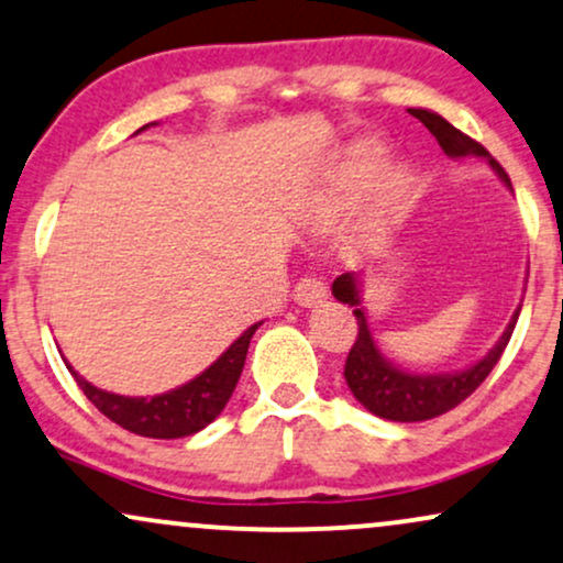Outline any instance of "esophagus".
I'll list each match as a JSON object with an SVG mask.
<instances>
[{
    "mask_svg": "<svg viewBox=\"0 0 563 563\" xmlns=\"http://www.w3.org/2000/svg\"><path fill=\"white\" fill-rule=\"evenodd\" d=\"M295 300L297 306H306V308L319 306V302L327 300V284L316 279V276H302L295 287Z\"/></svg>",
    "mask_w": 563,
    "mask_h": 563,
    "instance_id": "1",
    "label": "esophagus"
}]
</instances>
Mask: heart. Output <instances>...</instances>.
<instances>
[{"mask_svg":"<svg viewBox=\"0 0 563 563\" xmlns=\"http://www.w3.org/2000/svg\"><path fill=\"white\" fill-rule=\"evenodd\" d=\"M387 150L376 139H358L340 152L332 163L319 191V210L323 216H336L347 208L361 191H368L366 208L355 223V240L361 244L379 242L393 229V223L406 213L413 197V174L406 165H393L382 170Z\"/></svg>","mask_w":563,"mask_h":563,"instance_id":"1","label":"heart"}]
</instances>
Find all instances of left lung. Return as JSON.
<instances>
[{"label":"left lung","instance_id":"obj_1","mask_svg":"<svg viewBox=\"0 0 563 563\" xmlns=\"http://www.w3.org/2000/svg\"><path fill=\"white\" fill-rule=\"evenodd\" d=\"M413 118H419L427 125L429 134L438 139V144L445 150V155L451 157H485L493 165V170L506 181V187H511L506 170L500 168V163L482 147L479 142H474L472 136H466L464 131H459L451 125L445 118L438 115L432 110H408ZM332 295L340 302H347L353 308L355 321H358V336H355V345L350 347L347 361H345V382L350 393L355 395V400L361 402L366 411L387 421H427L434 416L448 413L451 408L464 402L468 395L477 389L482 382L487 379V374L493 372L495 363L500 361L504 350L511 340L514 327H517L519 310L508 321L504 336L495 342V347L485 358L474 363V366L464 368V372L455 374H411L402 372V368L393 366L385 355L376 347L372 329L366 323V313L361 308V279L358 274H342L336 276L332 284Z\"/></svg>","mask_w":563,"mask_h":563}]
</instances>
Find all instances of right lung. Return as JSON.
<instances>
[{
	"instance_id": "right-lung-1",
	"label": "right lung",
	"mask_w": 563,
	"mask_h": 563,
	"mask_svg": "<svg viewBox=\"0 0 563 563\" xmlns=\"http://www.w3.org/2000/svg\"><path fill=\"white\" fill-rule=\"evenodd\" d=\"M147 125H142V129H147ZM263 321L253 323L247 332L236 336L227 353L216 363H210L200 376H195L187 385L170 389V393L155 395V398H125V395L104 393V389L86 382L84 376H78V372H73L68 361H65V366H68L73 379L78 382V387L84 389L86 398L95 402L97 411L115 421L118 427L152 440L187 438V434H195L208 427L227 408L231 393L240 382L250 340H253L255 329Z\"/></svg>"
}]
</instances>
